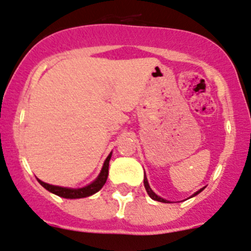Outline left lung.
<instances>
[{"instance_id": "8db88e82", "label": "left lung", "mask_w": 251, "mask_h": 251, "mask_svg": "<svg viewBox=\"0 0 251 251\" xmlns=\"http://www.w3.org/2000/svg\"><path fill=\"white\" fill-rule=\"evenodd\" d=\"M144 187H146V191H147V193H148V196L151 197V199H153V201H161V203H169V201H166V199H163V198H160V197L159 196H156L155 193H154L153 191H151V187H149V183H148V179H147V177H146V175H144ZM204 188H201V189H199L198 192H196V193L193 194V196L192 197H194V196H197V194H199L201 193V191H203Z\"/></svg>"}]
</instances>
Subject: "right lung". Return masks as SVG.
Instances as JSON below:
<instances>
[{
    "label": "right lung",
    "instance_id": "right-lung-1",
    "mask_svg": "<svg viewBox=\"0 0 251 251\" xmlns=\"http://www.w3.org/2000/svg\"><path fill=\"white\" fill-rule=\"evenodd\" d=\"M111 158V153L108 155V158L105 159L104 164H103V168L100 170V174L98 175L97 178L90 183L88 186L82 187V188H67V187H59V186H53V184H48L42 182L41 179H37L40 182L42 187L47 189L48 192L50 193L55 194V196H59L62 198H67V199H78V198H86V197H90L92 194L97 193L104 183L107 182L108 178V173H109V160Z\"/></svg>",
    "mask_w": 251,
    "mask_h": 251
}]
</instances>
